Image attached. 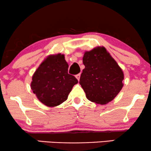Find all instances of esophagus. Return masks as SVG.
<instances>
[{
	"instance_id": "esophagus-1",
	"label": "esophagus",
	"mask_w": 151,
	"mask_h": 151,
	"mask_svg": "<svg viewBox=\"0 0 151 151\" xmlns=\"http://www.w3.org/2000/svg\"><path fill=\"white\" fill-rule=\"evenodd\" d=\"M76 78L78 79V81H79V80H80V78H81V73L77 74V75L76 76Z\"/></svg>"
}]
</instances>
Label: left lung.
<instances>
[{
    "mask_svg": "<svg viewBox=\"0 0 151 151\" xmlns=\"http://www.w3.org/2000/svg\"><path fill=\"white\" fill-rule=\"evenodd\" d=\"M85 68L80 78L87 99L96 104L111 101L122 90L124 74L105 47H97L85 52Z\"/></svg>",
    "mask_w": 151,
    "mask_h": 151,
    "instance_id": "8db88e82",
    "label": "left lung"
}]
</instances>
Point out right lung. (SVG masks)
<instances>
[{
	"mask_svg": "<svg viewBox=\"0 0 151 151\" xmlns=\"http://www.w3.org/2000/svg\"><path fill=\"white\" fill-rule=\"evenodd\" d=\"M64 55H50L41 63L32 77L31 90L47 106H57L68 99L74 85L78 83L68 73Z\"/></svg>",
	"mask_w": 151,
	"mask_h": 151,
	"instance_id": "obj_1",
	"label": "right lung"
}]
</instances>
